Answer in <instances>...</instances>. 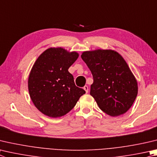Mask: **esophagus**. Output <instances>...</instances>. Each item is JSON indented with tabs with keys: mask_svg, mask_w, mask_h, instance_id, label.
<instances>
[{
	"mask_svg": "<svg viewBox=\"0 0 157 157\" xmlns=\"http://www.w3.org/2000/svg\"><path fill=\"white\" fill-rule=\"evenodd\" d=\"M84 90H85V92L87 93L88 92V86H84Z\"/></svg>",
	"mask_w": 157,
	"mask_h": 157,
	"instance_id": "34e87169",
	"label": "esophagus"
}]
</instances>
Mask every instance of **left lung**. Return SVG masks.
Returning a JSON list of instances; mask_svg holds the SVG:
<instances>
[{
	"label": "left lung",
	"mask_w": 157,
	"mask_h": 157,
	"mask_svg": "<svg viewBox=\"0 0 157 157\" xmlns=\"http://www.w3.org/2000/svg\"><path fill=\"white\" fill-rule=\"evenodd\" d=\"M81 58L93 76L90 95L99 108L111 117L126 113L138 93L137 81L120 54L115 50L84 51Z\"/></svg>",
	"instance_id": "8db88e82"
}]
</instances>
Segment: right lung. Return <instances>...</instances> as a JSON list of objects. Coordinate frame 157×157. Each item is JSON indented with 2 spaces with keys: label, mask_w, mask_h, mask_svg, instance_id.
Masks as SVG:
<instances>
[{
  "label": "right lung",
  "mask_w": 157,
  "mask_h": 157,
  "mask_svg": "<svg viewBox=\"0 0 157 157\" xmlns=\"http://www.w3.org/2000/svg\"><path fill=\"white\" fill-rule=\"evenodd\" d=\"M76 51L51 47L33 64L28 78L30 98L37 109L49 117L64 116L85 93L75 86L69 68L78 58Z\"/></svg>",
  "instance_id": "obj_1"
}]
</instances>
